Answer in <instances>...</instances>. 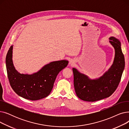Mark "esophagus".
<instances>
[{"instance_id": "34e87169", "label": "esophagus", "mask_w": 129, "mask_h": 129, "mask_svg": "<svg viewBox=\"0 0 129 129\" xmlns=\"http://www.w3.org/2000/svg\"><path fill=\"white\" fill-rule=\"evenodd\" d=\"M75 61L74 59H71L70 60V64H71V65H73L74 64H75Z\"/></svg>"}]
</instances>
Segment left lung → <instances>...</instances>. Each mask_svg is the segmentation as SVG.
I'll list each match as a JSON object with an SVG mask.
<instances>
[{
  "mask_svg": "<svg viewBox=\"0 0 129 129\" xmlns=\"http://www.w3.org/2000/svg\"><path fill=\"white\" fill-rule=\"evenodd\" d=\"M109 40L114 49V58L111 67L102 76L90 79L73 68L75 92L77 96L84 101L93 102L109 97L116 90L120 82L125 66L124 55L120 41L113 37H110Z\"/></svg>",
  "mask_w": 129,
  "mask_h": 129,
  "instance_id": "1",
  "label": "left lung"
}]
</instances>
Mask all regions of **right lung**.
<instances>
[{
  "label": "right lung",
  "instance_id": "add662e5",
  "mask_svg": "<svg viewBox=\"0 0 129 129\" xmlns=\"http://www.w3.org/2000/svg\"><path fill=\"white\" fill-rule=\"evenodd\" d=\"M11 45L6 58L8 77L14 91L23 98L37 100L49 95L58 74L68 65L69 61H54L44 65L38 72L32 74H21L13 65Z\"/></svg>",
  "mask_w": 129,
  "mask_h": 129
}]
</instances>
